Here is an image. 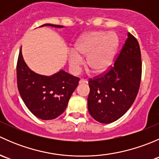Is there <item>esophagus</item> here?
Returning <instances> with one entry per match:
<instances>
[{
	"instance_id": "obj_1",
	"label": "esophagus",
	"mask_w": 159,
	"mask_h": 159,
	"mask_svg": "<svg viewBox=\"0 0 159 159\" xmlns=\"http://www.w3.org/2000/svg\"><path fill=\"white\" fill-rule=\"evenodd\" d=\"M87 82H88V81H86L85 79H84V78H81V79L79 81V84H86V83H87Z\"/></svg>"
}]
</instances>
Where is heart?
I'll use <instances>...</instances> for the list:
<instances>
[{"label": "heart", "instance_id": "obj_1", "mask_svg": "<svg viewBox=\"0 0 159 159\" xmlns=\"http://www.w3.org/2000/svg\"><path fill=\"white\" fill-rule=\"evenodd\" d=\"M119 39L115 32L94 30L84 34L69 54V65L74 72L80 69L82 59L87 57L88 68L94 74L105 72L111 65Z\"/></svg>", "mask_w": 159, "mask_h": 159}]
</instances>
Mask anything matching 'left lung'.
<instances>
[{
	"label": "left lung",
	"mask_w": 159,
	"mask_h": 159,
	"mask_svg": "<svg viewBox=\"0 0 159 159\" xmlns=\"http://www.w3.org/2000/svg\"><path fill=\"white\" fill-rule=\"evenodd\" d=\"M141 78L140 47L137 39L129 33L110 69L89 79L88 108L91 117L108 124L123 116L137 96Z\"/></svg>",
	"instance_id": "left-lung-1"
}]
</instances>
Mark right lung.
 Wrapping results in <instances>:
<instances>
[{
	"label": "right lung",
	"instance_id": "add662e5",
	"mask_svg": "<svg viewBox=\"0 0 159 159\" xmlns=\"http://www.w3.org/2000/svg\"><path fill=\"white\" fill-rule=\"evenodd\" d=\"M63 28L45 24L40 27ZM80 78L61 70L51 76L38 75L26 65L20 50L17 63V82L22 100L29 111L42 120L54 119L66 109Z\"/></svg>",
	"mask_w": 159,
	"mask_h": 159
}]
</instances>
